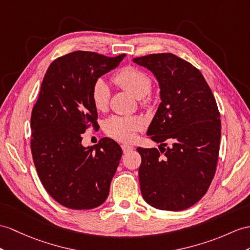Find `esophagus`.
Returning a JSON list of instances; mask_svg holds the SVG:
<instances>
[{
	"mask_svg": "<svg viewBox=\"0 0 250 250\" xmlns=\"http://www.w3.org/2000/svg\"><path fill=\"white\" fill-rule=\"evenodd\" d=\"M122 149H123V151L126 154V153H128V151L133 150V146H131L129 144H123L122 145Z\"/></svg>",
	"mask_w": 250,
	"mask_h": 250,
	"instance_id": "34e87169",
	"label": "esophagus"
}]
</instances>
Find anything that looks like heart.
I'll list each match as a JSON object with an SVG mask.
<instances>
[{
	"label": "heart",
	"instance_id": "heart-1",
	"mask_svg": "<svg viewBox=\"0 0 250 250\" xmlns=\"http://www.w3.org/2000/svg\"><path fill=\"white\" fill-rule=\"evenodd\" d=\"M112 79L121 89L141 101L142 105L149 104L148 92L151 89V78L145 72L131 65L124 66L115 73ZM91 99L97 111L107 110L110 100V89L103 79H97L93 83ZM142 127L143 123L139 118L113 115L105 121L104 131L107 136L118 141L130 142Z\"/></svg>",
	"mask_w": 250,
	"mask_h": 250
}]
</instances>
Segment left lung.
I'll use <instances>...</instances> for the list:
<instances>
[{"label":"left lung","mask_w":250,"mask_h":250,"mask_svg":"<svg viewBox=\"0 0 250 250\" xmlns=\"http://www.w3.org/2000/svg\"><path fill=\"white\" fill-rule=\"evenodd\" d=\"M132 60L153 72L161 97L147 130L160 150L137 148L142 196L159 210L188 209L207 193L216 171L221 120L214 95L200 71L172 53Z\"/></svg>","instance_id":"1"}]
</instances>
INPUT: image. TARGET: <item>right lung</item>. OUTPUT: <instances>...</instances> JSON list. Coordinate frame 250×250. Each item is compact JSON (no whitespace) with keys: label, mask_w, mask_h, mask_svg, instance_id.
Here are the masks:
<instances>
[{"label":"right lung","mask_w":250,"mask_h":250,"mask_svg":"<svg viewBox=\"0 0 250 250\" xmlns=\"http://www.w3.org/2000/svg\"><path fill=\"white\" fill-rule=\"evenodd\" d=\"M126 56L76 51L48 66L30 117V149L42 186L57 203L74 210L101 206L109 194L122 154L112 139L83 147V133L96 128L93 83Z\"/></svg>","instance_id":"1"}]
</instances>
